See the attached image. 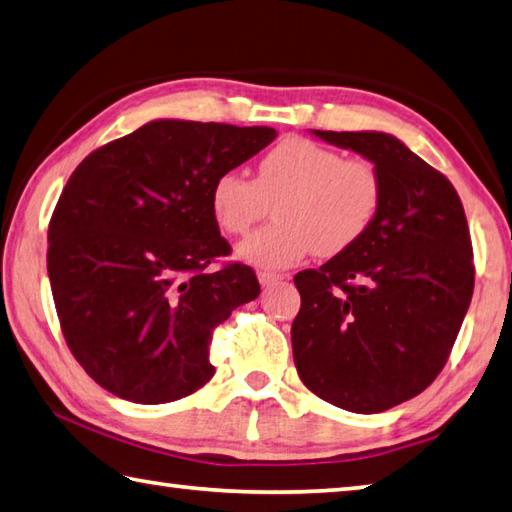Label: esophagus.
<instances>
[{"label": "esophagus", "instance_id": "esophagus-1", "mask_svg": "<svg viewBox=\"0 0 512 512\" xmlns=\"http://www.w3.org/2000/svg\"><path fill=\"white\" fill-rule=\"evenodd\" d=\"M257 280H259V284H262V286H271V284H275V282L284 280V275H280V273H268V271H259V273H257Z\"/></svg>", "mask_w": 512, "mask_h": 512}]
</instances>
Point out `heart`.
Segmentation results:
<instances>
[{
	"label": "heart",
	"instance_id": "b5f03b06",
	"mask_svg": "<svg viewBox=\"0 0 512 512\" xmlns=\"http://www.w3.org/2000/svg\"><path fill=\"white\" fill-rule=\"evenodd\" d=\"M383 197L376 163L345 159L327 145L291 136L262 156L255 181L235 170L219 174L210 210L228 235H246L273 203L277 219L239 244L237 257L275 271L313 250L333 257L356 246L378 219Z\"/></svg>",
	"mask_w": 512,
	"mask_h": 512
}]
</instances>
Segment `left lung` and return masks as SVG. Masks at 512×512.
I'll use <instances>...</instances> for the list:
<instances>
[{
	"instance_id": "obj_1",
	"label": "left lung",
	"mask_w": 512,
	"mask_h": 512,
	"mask_svg": "<svg viewBox=\"0 0 512 512\" xmlns=\"http://www.w3.org/2000/svg\"><path fill=\"white\" fill-rule=\"evenodd\" d=\"M376 163L385 197L356 246L295 275L293 360L315 396L378 414L439 376L475 288L472 241L452 183L383 132H322Z\"/></svg>"
}]
</instances>
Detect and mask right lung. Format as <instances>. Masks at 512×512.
Listing matches in <instances>:
<instances>
[{
	"mask_svg": "<svg viewBox=\"0 0 512 512\" xmlns=\"http://www.w3.org/2000/svg\"><path fill=\"white\" fill-rule=\"evenodd\" d=\"M273 127L152 120L82 161L49 224L46 268L64 340L118 398L179 401L215 376L210 340L259 282L230 255L210 188L273 143Z\"/></svg>",
	"mask_w": 512,
	"mask_h": 512,
	"instance_id": "1",
	"label": "right lung"
}]
</instances>
